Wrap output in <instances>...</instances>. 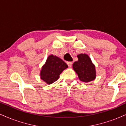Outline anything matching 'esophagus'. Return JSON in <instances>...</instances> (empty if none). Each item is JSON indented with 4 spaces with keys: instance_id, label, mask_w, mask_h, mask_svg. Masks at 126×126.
<instances>
[{
    "instance_id": "esophagus-1",
    "label": "esophagus",
    "mask_w": 126,
    "mask_h": 126,
    "mask_svg": "<svg viewBox=\"0 0 126 126\" xmlns=\"http://www.w3.org/2000/svg\"><path fill=\"white\" fill-rule=\"evenodd\" d=\"M67 65L69 66V68L72 67V62H67Z\"/></svg>"
}]
</instances>
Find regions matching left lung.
I'll return each mask as SVG.
<instances>
[{"label":"left lung","instance_id":"8db88e82","mask_svg":"<svg viewBox=\"0 0 126 126\" xmlns=\"http://www.w3.org/2000/svg\"><path fill=\"white\" fill-rule=\"evenodd\" d=\"M78 60L73 63V68L80 80L89 82L96 78L95 66L87 54H80L77 56Z\"/></svg>","mask_w":126,"mask_h":126}]
</instances>
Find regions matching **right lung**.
I'll use <instances>...</instances> for the list:
<instances>
[{
    "label": "right lung",
    "instance_id": "add662e5",
    "mask_svg": "<svg viewBox=\"0 0 126 126\" xmlns=\"http://www.w3.org/2000/svg\"><path fill=\"white\" fill-rule=\"evenodd\" d=\"M68 68L66 63L57 56H48L40 72L41 79L47 84H51L58 79L61 72Z\"/></svg>",
    "mask_w": 126,
    "mask_h": 126
}]
</instances>
